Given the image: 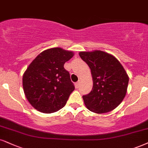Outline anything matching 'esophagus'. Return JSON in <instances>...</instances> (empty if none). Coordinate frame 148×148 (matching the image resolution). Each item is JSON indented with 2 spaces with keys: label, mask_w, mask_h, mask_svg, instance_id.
Masks as SVG:
<instances>
[{
  "label": "esophagus",
  "mask_w": 148,
  "mask_h": 148,
  "mask_svg": "<svg viewBox=\"0 0 148 148\" xmlns=\"http://www.w3.org/2000/svg\"><path fill=\"white\" fill-rule=\"evenodd\" d=\"M79 82H77L75 83V87L77 88H79Z\"/></svg>",
  "instance_id": "1"
}]
</instances>
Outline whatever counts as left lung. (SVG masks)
I'll use <instances>...</instances> for the list:
<instances>
[{
  "label": "left lung",
  "mask_w": 148,
  "mask_h": 148,
  "mask_svg": "<svg viewBox=\"0 0 148 148\" xmlns=\"http://www.w3.org/2000/svg\"><path fill=\"white\" fill-rule=\"evenodd\" d=\"M79 55L90 67L93 80L92 90L82 96L86 106L95 113L114 110L127 92L129 77L123 67L114 56L101 51Z\"/></svg>",
  "instance_id": "8db88e82"
}]
</instances>
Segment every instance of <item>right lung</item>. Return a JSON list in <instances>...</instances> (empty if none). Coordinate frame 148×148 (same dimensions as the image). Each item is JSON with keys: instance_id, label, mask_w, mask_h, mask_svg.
<instances>
[{"instance_id": "obj_1", "label": "right lung", "mask_w": 148, "mask_h": 148, "mask_svg": "<svg viewBox=\"0 0 148 148\" xmlns=\"http://www.w3.org/2000/svg\"><path fill=\"white\" fill-rule=\"evenodd\" d=\"M73 53L61 48L44 51L30 64L23 75V85L27 100L34 108L52 113L64 106L75 86L64 64Z\"/></svg>"}]
</instances>
